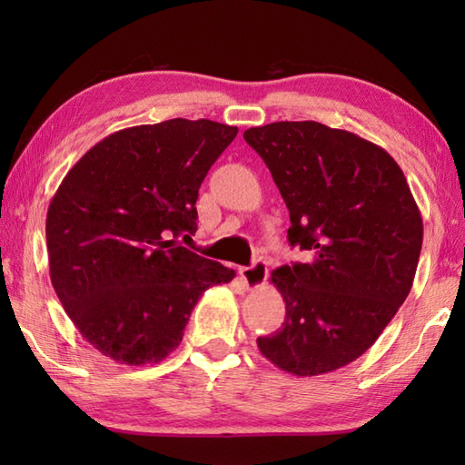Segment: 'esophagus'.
I'll return each instance as SVG.
<instances>
[{"label":"esophagus","instance_id":"34e87169","mask_svg":"<svg viewBox=\"0 0 465 465\" xmlns=\"http://www.w3.org/2000/svg\"><path fill=\"white\" fill-rule=\"evenodd\" d=\"M240 278L250 290L260 288V285H263L265 280H268V263L263 260H258L253 262L250 268H240Z\"/></svg>","mask_w":465,"mask_h":465}]
</instances>
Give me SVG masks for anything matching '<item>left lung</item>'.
<instances>
[{"mask_svg":"<svg viewBox=\"0 0 465 465\" xmlns=\"http://www.w3.org/2000/svg\"><path fill=\"white\" fill-rule=\"evenodd\" d=\"M243 140L288 205L290 243L312 258L272 272L285 320L258 348L300 378L340 370L371 348L408 298L423 240L418 203L396 160L351 132L275 122Z\"/></svg>","mask_w":465,"mask_h":465,"instance_id":"1","label":"left lung"}]
</instances>
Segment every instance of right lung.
<instances>
[{"label":"right lung","mask_w":465,"mask_h":465,"mask_svg":"<svg viewBox=\"0 0 465 465\" xmlns=\"http://www.w3.org/2000/svg\"><path fill=\"white\" fill-rule=\"evenodd\" d=\"M238 127L212 120L135 125L82 155L49 202V278L94 348L125 365L182 343L202 293L235 272L180 245L197 230V192Z\"/></svg>","instance_id":"add662e5"}]
</instances>
